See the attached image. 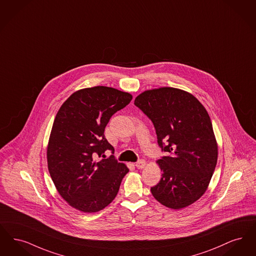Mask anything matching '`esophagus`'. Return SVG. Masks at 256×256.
Returning a JSON list of instances; mask_svg holds the SVG:
<instances>
[{"instance_id":"1","label":"esophagus","mask_w":256,"mask_h":256,"mask_svg":"<svg viewBox=\"0 0 256 256\" xmlns=\"http://www.w3.org/2000/svg\"><path fill=\"white\" fill-rule=\"evenodd\" d=\"M134 166H136V167L138 169H142V168H144L145 166H146V162H145L144 160H140L136 162Z\"/></svg>"}]
</instances>
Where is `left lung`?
Segmentation results:
<instances>
[{
  "mask_svg": "<svg viewBox=\"0 0 256 256\" xmlns=\"http://www.w3.org/2000/svg\"><path fill=\"white\" fill-rule=\"evenodd\" d=\"M134 105L151 120L158 144L169 153L156 160L162 177L151 188L152 195L172 210L188 206L204 194L217 164L208 112L193 94L171 87L144 90Z\"/></svg>",
  "mask_w": 256,
  "mask_h": 256,
  "instance_id": "obj_1",
  "label": "left lung"
}]
</instances>
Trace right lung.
I'll list each match as a JSON object with an SVG mask.
<instances>
[{"label":"right lung","mask_w":256,"mask_h":256,"mask_svg":"<svg viewBox=\"0 0 256 256\" xmlns=\"http://www.w3.org/2000/svg\"><path fill=\"white\" fill-rule=\"evenodd\" d=\"M132 98L129 92L96 86L74 92L57 112L46 148L48 168L60 196L79 212L105 208L129 172L114 156L98 162L94 158L114 151L105 127Z\"/></svg>","instance_id":"add662e5"}]
</instances>
